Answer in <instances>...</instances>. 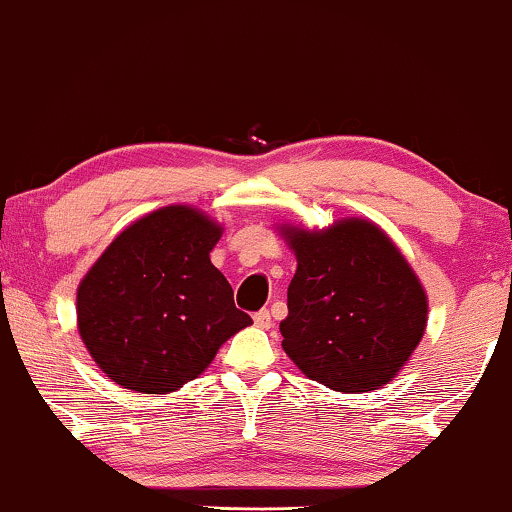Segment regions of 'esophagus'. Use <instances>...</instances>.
I'll list each match as a JSON object with an SVG mask.
<instances>
[{
	"label": "esophagus",
	"mask_w": 512,
	"mask_h": 512,
	"mask_svg": "<svg viewBox=\"0 0 512 512\" xmlns=\"http://www.w3.org/2000/svg\"><path fill=\"white\" fill-rule=\"evenodd\" d=\"M254 324H256L258 328H270V326H272V314H270V310H258V312L254 314Z\"/></svg>",
	"instance_id": "obj_1"
}]
</instances>
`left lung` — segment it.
<instances>
[{
  "label": "left lung",
  "mask_w": 512,
  "mask_h": 512,
  "mask_svg": "<svg viewBox=\"0 0 512 512\" xmlns=\"http://www.w3.org/2000/svg\"><path fill=\"white\" fill-rule=\"evenodd\" d=\"M298 268L279 324L291 361L328 389L359 394L396 377L426 328L424 286L382 228L342 219L282 226Z\"/></svg>",
  "instance_id": "8db88e82"
}]
</instances>
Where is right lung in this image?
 I'll return each mask as SVG.
<instances>
[{
    "mask_svg": "<svg viewBox=\"0 0 512 512\" xmlns=\"http://www.w3.org/2000/svg\"><path fill=\"white\" fill-rule=\"evenodd\" d=\"M223 228L200 209L142 216L97 258L76 291V321L102 373L139 394H170L251 324L209 261Z\"/></svg>",
    "mask_w": 512,
    "mask_h": 512,
    "instance_id": "right-lung-1",
    "label": "right lung"
}]
</instances>
